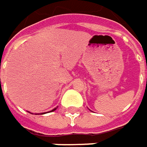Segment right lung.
I'll return each mask as SVG.
<instances>
[{
	"mask_svg": "<svg viewBox=\"0 0 147 147\" xmlns=\"http://www.w3.org/2000/svg\"><path fill=\"white\" fill-rule=\"evenodd\" d=\"M54 110H55V109H54V110H52L51 111H54Z\"/></svg>",
	"mask_w": 147,
	"mask_h": 147,
	"instance_id": "right-lung-1",
	"label": "right lung"
}]
</instances>
